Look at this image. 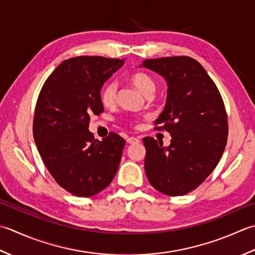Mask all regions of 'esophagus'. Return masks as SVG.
Listing matches in <instances>:
<instances>
[{
  "mask_svg": "<svg viewBox=\"0 0 255 255\" xmlns=\"http://www.w3.org/2000/svg\"><path fill=\"white\" fill-rule=\"evenodd\" d=\"M127 142H128V144H137V143H139L141 141H139V139H138L137 137H128V138L127 139Z\"/></svg>",
  "mask_w": 255,
  "mask_h": 255,
  "instance_id": "34e87169",
  "label": "esophagus"
}]
</instances>
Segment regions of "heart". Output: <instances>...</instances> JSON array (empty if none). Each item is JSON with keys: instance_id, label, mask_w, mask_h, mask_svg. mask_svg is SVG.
<instances>
[{"instance_id": "1", "label": "heart", "mask_w": 255, "mask_h": 255, "mask_svg": "<svg viewBox=\"0 0 255 255\" xmlns=\"http://www.w3.org/2000/svg\"><path fill=\"white\" fill-rule=\"evenodd\" d=\"M131 82L136 89L146 96L149 92H154L155 84L152 78L145 72H135L131 77ZM100 100L102 105L107 108H111L116 105L117 101V84L109 82L102 88L100 93Z\"/></svg>"}]
</instances>
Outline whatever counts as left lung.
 Returning a JSON list of instances; mask_svg holds the SVG:
<instances>
[{"instance_id":"8db88e82","label":"left lung","mask_w":255,"mask_h":255,"mask_svg":"<svg viewBox=\"0 0 255 255\" xmlns=\"http://www.w3.org/2000/svg\"><path fill=\"white\" fill-rule=\"evenodd\" d=\"M144 67L167 84L165 108L154 122L169 132L168 146L144 137L145 173L155 189L183 196L216 168L226 148L228 119L215 82L198 61L187 56L145 59Z\"/></svg>"}]
</instances>
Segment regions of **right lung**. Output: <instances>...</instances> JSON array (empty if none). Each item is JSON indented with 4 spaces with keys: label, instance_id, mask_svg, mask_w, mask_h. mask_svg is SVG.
Segmentation results:
<instances>
[{
    "label": "right lung",
    "instance_id": "add662e5",
    "mask_svg": "<svg viewBox=\"0 0 255 255\" xmlns=\"http://www.w3.org/2000/svg\"><path fill=\"white\" fill-rule=\"evenodd\" d=\"M124 59L80 56L62 61L41 88L33 134L50 175L78 197H91L111 184L126 141L110 133L102 141L89 131L90 118L103 112L101 88Z\"/></svg>",
    "mask_w": 255,
    "mask_h": 255
}]
</instances>
